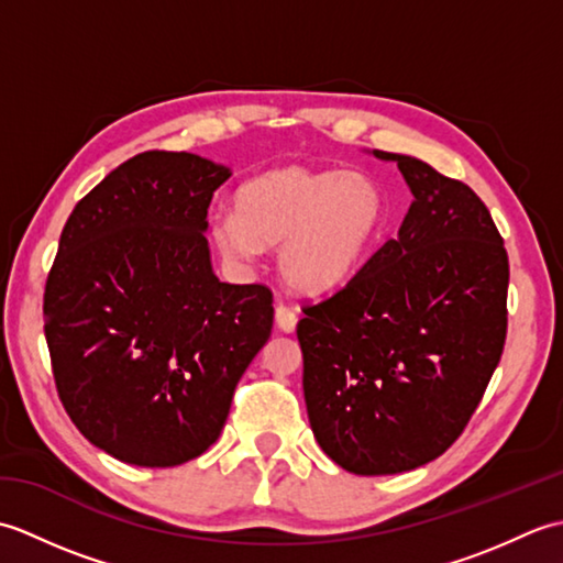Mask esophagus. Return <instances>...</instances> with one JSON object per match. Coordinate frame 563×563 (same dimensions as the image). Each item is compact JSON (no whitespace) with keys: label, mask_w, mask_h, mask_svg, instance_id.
Returning a JSON list of instances; mask_svg holds the SVG:
<instances>
[{"label":"esophagus","mask_w":563,"mask_h":563,"mask_svg":"<svg viewBox=\"0 0 563 563\" xmlns=\"http://www.w3.org/2000/svg\"><path fill=\"white\" fill-rule=\"evenodd\" d=\"M275 324H278V329H280V331H285V333H292V331H295V327H297V314L292 312L290 307L278 305V307H275Z\"/></svg>","instance_id":"obj_1"}]
</instances>
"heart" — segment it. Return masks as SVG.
I'll return each mask as SVG.
<instances>
[{"mask_svg": "<svg viewBox=\"0 0 563 563\" xmlns=\"http://www.w3.org/2000/svg\"><path fill=\"white\" fill-rule=\"evenodd\" d=\"M234 214L212 220L222 254L251 258L280 244L278 266L290 288L319 295L349 283L385 230V194L361 172L278 166L234 194Z\"/></svg>", "mask_w": 563, "mask_h": 563, "instance_id": "obj_1", "label": "heart"}]
</instances>
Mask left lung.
Returning <instances> with one entry per match:
<instances>
[{
	"mask_svg": "<svg viewBox=\"0 0 563 563\" xmlns=\"http://www.w3.org/2000/svg\"><path fill=\"white\" fill-rule=\"evenodd\" d=\"M413 200L339 292L297 324L312 433L345 472L416 470L462 435L500 361L508 254L474 190L406 154Z\"/></svg>",
	"mask_w": 563,
	"mask_h": 563,
	"instance_id": "8db88e82",
	"label": "left lung"
}]
</instances>
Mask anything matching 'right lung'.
I'll use <instances>...</instances> for the list:
<instances>
[{
    "mask_svg": "<svg viewBox=\"0 0 563 563\" xmlns=\"http://www.w3.org/2000/svg\"><path fill=\"white\" fill-rule=\"evenodd\" d=\"M230 176L198 154L142 152L59 234L43 297L55 387L79 433L121 462L206 452L271 336L273 292L220 283L202 234Z\"/></svg>",
    "mask_w": 563,
    "mask_h": 563,
    "instance_id": "right-lung-1",
    "label": "right lung"
}]
</instances>
